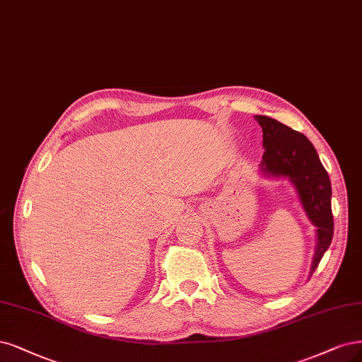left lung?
I'll return each mask as SVG.
<instances>
[{
  "mask_svg": "<svg viewBox=\"0 0 362 362\" xmlns=\"http://www.w3.org/2000/svg\"><path fill=\"white\" fill-rule=\"evenodd\" d=\"M255 118L264 132L265 148L259 173L264 178L289 180L308 221L315 226L316 248L308 274L311 277L328 250L334 233L328 172L322 166L313 144L303 133L265 115Z\"/></svg>",
  "mask_w": 362,
  "mask_h": 362,
  "instance_id": "8db88e82",
  "label": "left lung"
}]
</instances>
